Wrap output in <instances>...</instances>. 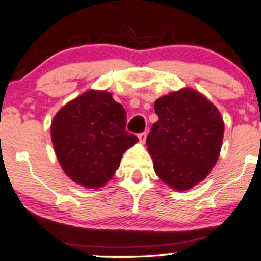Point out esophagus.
<instances>
[{
  "mask_svg": "<svg viewBox=\"0 0 261 261\" xmlns=\"http://www.w3.org/2000/svg\"><path fill=\"white\" fill-rule=\"evenodd\" d=\"M139 140H140V142H141V144H145V141H146V137H147V133H146V131H144V133H141V134H139Z\"/></svg>",
  "mask_w": 261,
  "mask_h": 261,
  "instance_id": "34e87169",
  "label": "esophagus"
}]
</instances>
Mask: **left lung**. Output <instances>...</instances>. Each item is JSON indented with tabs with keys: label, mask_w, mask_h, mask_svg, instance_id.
<instances>
[{
	"label": "left lung",
	"mask_w": 261,
	"mask_h": 261,
	"mask_svg": "<svg viewBox=\"0 0 261 261\" xmlns=\"http://www.w3.org/2000/svg\"><path fill=\"white\" fill-rule=\"evenodd\" d=\"M154 113L159 120L146 140L154 172L173 190H190L210 174L218 160L224 135L223 117L193 89L157 99Z\"/></svg>",
	"instance_id": "obj_1"
}]
</instances>
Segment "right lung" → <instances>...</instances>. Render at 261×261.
I'll use <instances>...</instances> for the list:
<instances>
[{
	"label": "right lung",
	"mask_w": 261,
	"mask_h": 261,
	"mask_svg": "<svg viewBox=\"0 0 261 261\" xmlns=\"http://www.w3.org/2000/svg\"><path fill=\"white\" fill-rule=\"evenodd\" d=\"M51 142L65 174L85 188H100L139 139L126 131V111L110 93L88 90L64 105L50 126Z\"/></svg>",
	"instance_id": "right-lung-1"
}]
</instances>
